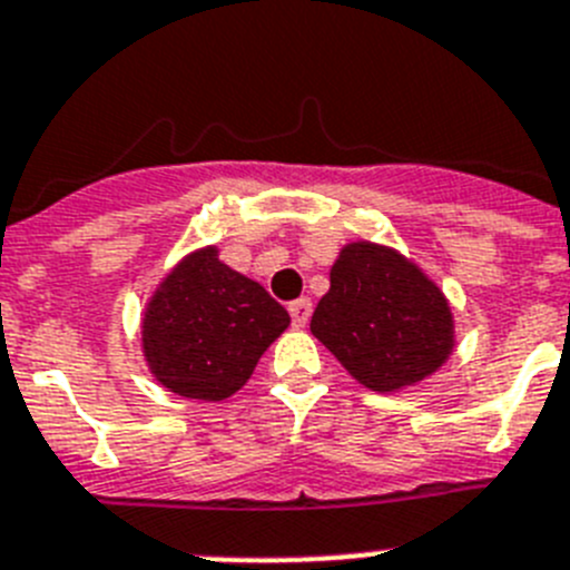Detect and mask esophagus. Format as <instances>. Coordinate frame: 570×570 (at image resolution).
Segmentation results:
<instances>
[{
  "label": "esophagus",
  "instance_id": "34e87169",
  "mask_svg": "<svg viewBox=\"0 0 570 570\" xmlns=\"http://www.w3.org/2000/svg\"><path fill=\"white\" fill-rule=\"evenodd\" d=\"M289 315H292V326L304 330L306 323H309V317H312V301H309V297H297V301H292Z\"/></svg>",
  "mask_w": 570,
  "mask_h": 570
}]
</instances>
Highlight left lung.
Listing matches in <instances>:
<instances>
[{
    "mask_svg": "<svg viewBox=\"0 0 570 570\" xmlns=\"http://www.w3.org/2000/svg\"><path fill=\"white\" fill-rule=\"evenodd\" d=\"M309 330L372 392L414 386L454 348V317L440 286L372 240L341 249Z\"/></svg>",
    "mask_w": 570,
    "mask_h": 570,
    "instance_id": "obj_1",
    "label": "left lung"
}]
</instances>
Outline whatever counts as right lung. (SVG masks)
<instances>
[{"mask_svg":"<svg viewBox=\"0 0 570 570\" xmlns=\"http://www.w3.org/2000/svg\"><path fill=\"white\" fill-rule=\"evenodd\" d=\"M289 312L261 284L204 247L176 264L153 292L141 321L147 366L164 389L193 400H224L255 372Z\"/></svg>","mask_w":570,"mask_h":570,"instance_id":"add662e5","label":"right lung"}]
</instances>
